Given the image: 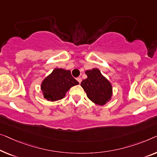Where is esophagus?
I'll list each match as a JSON object with an SVG mask.
<instances>
[{
  "instance_id": "1",
  "label": "esophagus",
  "mask_w": 157,
  "mask_h": 157,
  "mask_svg": "<svg viewBox=\"0 0 157 157\" xmlns=\"http://www.w3.org/2000/svg\"><path fill=\"white\" fill-rule=\"evenodd\" d=\"M76 79H77V80H78V82L79 84L81 83V82H82V78H77Z\"/></svg>"
}]
</instances>
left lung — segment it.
Here are the masks:
<instances>
[{
	"label": "left lung",
	"instance_id": "obj_1",
	"mask_svg": "<svg viewBox=\"0 0 157 157\" xmlns=\"http://www.w3.org/2000/svg\"><path fill=\"white\" fill-rule=\"evenodd\" d=\"M87 78L83 79L81 86L86 96L95 104L103 106L110 101L113 95L112 85L98 68L85 71Z\"/></svg>",
	"mask_w": 157,
	"mask_h": 157
}]
</instances>
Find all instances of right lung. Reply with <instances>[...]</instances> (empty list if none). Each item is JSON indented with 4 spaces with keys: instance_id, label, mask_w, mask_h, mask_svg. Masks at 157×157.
Here are the masks:
<instances>
[{
    "instance_id": "add662e5",
    "label": "right lung",
    "mask_w": 157,
    "mask_h": 157,
    "mask_svg": "<svg viewBox=\"0 0 157 157\" xmlns=\"http://www.w3.org/2000/svg\"><path fill=\"white\" fill-rule=\"evenodd\" d=\"M79 82L68 70L55 68L41 84L43 97L47 101H56L65 97L67 91Z\"/></svg>"
}]
</instances>
